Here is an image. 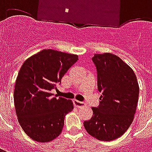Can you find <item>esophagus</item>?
<instances>
[{
    "mask_svg": "<svg viewBox=\"0 0 152 152\" xmlns=\"http://www.w3.org/2000/svg\"><path fill=\"white\" fill-rule=\"evenodd\" d=\"M74 104L77 107H85L86 106V103L84 102H80V101H78V100H74Z\"/></svg>",
    "mask_w": 152,
    "mask_h": 152,
    "instance_id": "1",
    "label": "esophagus"
}]
</instances>
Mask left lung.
Listing matches in <instances>:
<instances>
[{
	"label": "left lung",
	"instance_id": "left-lung-1",
	"mask_svg": "<svg viewBox=\"0 0 152 152\" xmlns=\"http://www.w3.org/2000/svg\"><path fill=\"white\" fill-rule=\"evenodd\" d=\"M92 61L102 95L99 105L92 107V118L84 121V126L99 140H115L125 133L134 120L139 94L137 77L131 67L112 53H96Z\"/></svg>",
	"mask_w": 152,
	"mask_h": 152
}]
</instances>
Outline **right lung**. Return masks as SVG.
I'll return each instance as SVG.
<instances>
[{
  "instance_id": "1",
  "label": "right lung",
  "mask_w": 152,
  "mask_h": 152,
  "mask_svg": "<svg viewBox=\"0 0 152 152\" xmlns=\"http://www.w3.org/2000/svg\"><path fill=\"white\" fill-rule=\"evenodd\" d=\"M77 60L75 54L43 50L22 65L15 82V107L22 129L32 140L47 142L61 134L73 103L51 90Z\"/></svg>"
}]
</instances>
